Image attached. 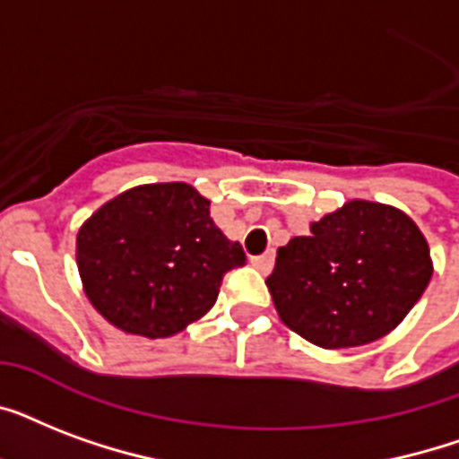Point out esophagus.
<instances>
[{
    "label": "esophagus",
    "mask_w": 459,
    "mask_h": 459,
    "mask_svg": "<svg viewBox=\"0 0 459 459\" xmlns=\"http://www.w3.org/2000/svg\"><path fill=\"white\" fill-rule=\"evenodd\" d=\"M273 252H264V255H259V257H252L250 262H252V266H255V269H257L259 273H272V269H273Z\"/></svg>",
    "instance_id": "esophagus-1"
}]
</instances>
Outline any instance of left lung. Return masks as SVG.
Segmentation results:
<instances>
[{"label": "left lung", "mask_w": 459, "mask_h": 459, "mask_svg": "<svg viewBox=\"0 0 459 459\" xmlns=\"http://www.w3.org/2000/svg\"><path fill=\"white\" fill-rule=\"evenodd\" d=\"M431 273L427 238L403 209L348 200L279 247L266 286L290 331L335 350L391 333Z\"/></svg>", "instance_id": "obj_1"}]
</instances>
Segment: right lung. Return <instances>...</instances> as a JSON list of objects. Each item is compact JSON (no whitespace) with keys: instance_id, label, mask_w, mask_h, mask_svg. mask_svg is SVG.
<instances>
[{"instance_id":"add662e5","label":"right lung","mask_w":459,"mask_h":459,"mask_svg":"<svg viewBox=\"0 0 459 459\" xmlns=\"http://www.w3.org/2000/svg\"><path fill=\"white\" fill-rule=\"evenodd\" d=\"M82 293L118 331L169 338L214 307L240 243L187 183H147L104 202L75 238Z\"/></svg>"}]
</instances>
